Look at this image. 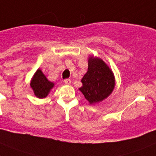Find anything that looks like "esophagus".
<instances>
[{"instance_id": "obj_1", "label": "esophagus", "mask_w": 156, "mask_h": 156, "mask_svg": "<svg viewBox=\"0 0 156 156\" xmlns=\"http://www.w3.org/2000/svg\"><path fill=\"white\" fill-rule=\"evenodd\" d=\"M70 82H71V81H70V79H69V78H66V79L64 80V83L66 85H70Z\"/></svg>"}]
</instances>
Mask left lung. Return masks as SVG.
Returning a JSON list of instances; mask_svg holds the SVG:
<instances>
[{"instance_id": "1", "label": "left lung", "mask_w": 156, "mask_h": 156, "mask_svg": "<svg viewBox=\"0 0 156 156\" xmlns=\"http://www.w3.org/2000/svg\"><path fill=\"white\" fill-rule=\"evenodd\" d=\"M82 82L79 90L90 104L104 100L112 92L115 86L112 70L102 60L93 57L89 58L88 70Z\"/></svg>"}]
</instances>
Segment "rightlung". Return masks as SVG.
<instances>
[{"mask_svg":"<svg viewBox=\"0 0 156 156\" xmlns=\"http://www.w3.org/2000/svg\"><path fill=\"white\" fill-rule=\"evenodd\" d=\"M30 85L35 95L39 98H46L51 89L54 86V83L48 80V78L40 69L36 72Z\"/></svg>","mask_w":156,"mask_h":156,"instance_id":"add662e5","label":"right lung"}]
</instances>
